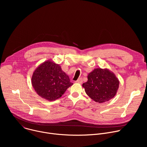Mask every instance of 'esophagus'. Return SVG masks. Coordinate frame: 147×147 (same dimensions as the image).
I'll return each mask as SVG.
<instances>
[{
    "mask_svg": "<svg viewBox=\"0 0 147 147\" xmlns=\"http://www.w3.org/2000/svg\"><path fill=\"white\" fill-rule=\"evenodd\" d=\"M77 83H79V84H81L82 82V79L81 78H78L76 81Z\"/></svg>",
    "mask_w": 147,
    "mask_h": 147,
    "instance_id": "esophagus-1",
    "label": "esophagus"
}]
</instances>
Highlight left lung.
Masks as SVG:
<instances>
[{"mask_svg":"<svg viewBox=\"0 0 147 147\" xmlns=\"http://www.w3.org/2000/svg\"><path fill=\"white\" fill-rule=\"evenodd\" d=\"M88 81L82 84L86 94L99 103L112 99L116 94L119 81L108 69L96 68L88 74Z\"/></svg>","mask_w":147,"mask_h":147,"instance_id":"obj_1","label":"left lung"}]
</instances>
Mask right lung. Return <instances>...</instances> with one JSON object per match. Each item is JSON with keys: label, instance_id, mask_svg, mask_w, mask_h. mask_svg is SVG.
<instances>
[{"label": "right lung", "instance_id": "obj_1", "mask_svg": "<svg viewBox=\"0 0 147 147\" xmlns=\"http://www.w3.org/2000/svg\"><path fill=\"white\" fill-rule=\"evenodd\" d=\"M31 83L36 94L49 101L60 98L73 84L60 66L50 59L39 65L34 70Z\"/></svg>", "mask_w": 147, "mask_h": 147}]
</instances>
